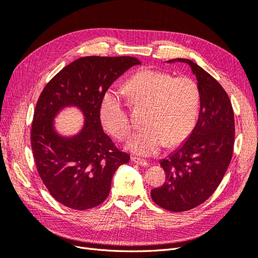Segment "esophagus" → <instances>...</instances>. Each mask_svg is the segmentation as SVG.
<instances>
[{
    "label": "esophagus",
    "instance_id": "34e87169",
    "mask_svg": "<svg viewBox=\"0 0 258 258\" xmlns=\"http://www.w3.org/2000/svg\"><path fill=\"white\" fill-rule=\"evenodd\" d=\"M131 159H132V161L136 162V163H138V165H140V166H143V167L150 166V163H148L146 160L141 159V158H139V157H136V156H134V157H132Z\"/></svg>",
    "mask_w": 258,
    "mask_h": 258
}]
</instances>
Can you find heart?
I'll return each instance as SVG.
<instances>
[{"instance_id": "heart-1", "label": "heart", "mask_w": 258, "mask_h": 258, "mask_svg": "<svg viewBox=\"0 0 258 258\" xmlns=\"http://www.w3.org/2000/svg\"><path fill=\"white\" fill-rule=\"evenodd\" d=\"M123 90L132 103L147 106L146 127L129 142L132 152L153 155L165 144L175 146L190 135L200 104L198 85L190 77H173L158 70L144 69L130 77ZM100 117L106 130L117 140H126L130 136V115L118 95L105 93L100 105Z\"/></svg>"}]
</instances>
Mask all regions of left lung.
Instances as JSON below:
<instances>
[{
	"label": "left lung",
	"instance_id": "1",
	"mask_svg": "<svg viewBox=\"0 0 258 258\" xmlns=\"http://www.w3.org/2000/svg\"><path fill=\"white\" fill-rule=\"evenodd\" d=\"M200 92L196 127L187 141L160 161L166 172L162 186L151 196L156 205L171 212H184L204 204L222 182L233 154L235 115L227 92L212 75L189 59Z\"/></svg>",
	"mask_w": 258,
	"mask_h": 258
}]
</instances>
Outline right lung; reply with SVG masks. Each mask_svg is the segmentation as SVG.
Wrapping results in <instances>:
<instances>
[{
    "label": "right lung",
    "instance_id": "obj_1",
    "mask_svg": "<svg viewBox=\"0 0 258 258\" xmlns=\"http://www.w3.org/2000/svg\"><path fill=\"white\" fill-rule=\"evenodd\" d=\"M139 59L82 57L64 67L45 86L38 98L31 127V147L37 172L49 194L74 210L95 208L107 198L112 178L130 155L105 135L100 105L108 87ZM83 111L85 126L80 135L66 139L53 130L52 118L62 107Z\"/></svg>",
    "mask_w": 258,
    "mask_h": 258
}]
</instances>
